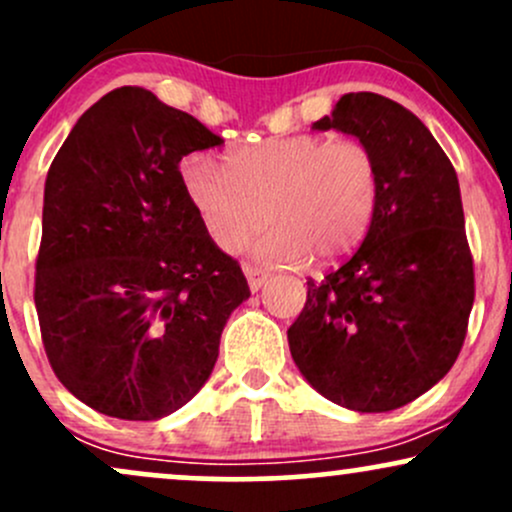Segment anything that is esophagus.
<instances>
[{
    "label": "esophagus",
    "mask_w": 512,
    "mask_h": 512,
    "mask_svg": "<svg viewBox=\"0 0 512 512\" xmlns=\"http://www.w3.org/2000/svg\"><path fill=\"white\" fill-rule=\"evenodd\" d=\"M243 272H245V276H248V284H250L252 291L262 289V284L267 281V276H269L267 272H264V269L255 267V264H243Z\"/></svg>",
    "instance_id": "esophagus-1"
}]
</instances>
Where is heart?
Returning a JSON list of instances; mask_svg holds the SVG:
<instances>
[{
    "label": "heart",
    "instance_id": "heart-1",
    "mask_svg": "<svg viewBox=\"0 0 512 512\" xmlns=\"http://www.w3.org/2000/svg\"><path fill=\"white\" fill-rule=\"evenodd\" d=\"M180 182L216 248L236 252L264 226L257 255L274 264H327L368 236L383 195L375 149L356 137L298 132L238 146L226 166L195 151Z\"/></svg>",
    "mask_w": 512,
    "mask_h": 512
}]
</instances>
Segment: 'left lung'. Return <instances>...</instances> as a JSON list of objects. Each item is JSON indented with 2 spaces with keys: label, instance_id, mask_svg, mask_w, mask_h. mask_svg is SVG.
<instances>
[{
  "label": "left lung",
  "instance_id": "1",
  "mask_svg": "<svg viewBox=\"0 0 512 512\" xmlns=\"http://www.w3.org/2000/svg\"><path fill=\"white\" fill-rule=\"evenodd\" d=\"M313 129L373 146L383 195L354 255L308 279L291 356L339 407L392 411L431 390L467 337L474 262L460 182L424 122L378 93H346Z\"/></svg>",
  "mask_w": 512,
  "mask_h": 512
}]
</instances>
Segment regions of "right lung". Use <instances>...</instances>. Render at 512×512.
Returning a JSON list of instances; mask_svg holds the SVG:
<instances>
[{
    "label": "right lung",
    "instance_id": "add662e5",
    "mask_svg": "<svg viewBox=\"0 0 512 512\" xmlns=\"http://www.w3.org/2000/svg\"><path fill=\"white\" fill-rule=\"evenodd\" d=\"M221 142L146 88L122 86L79 117L48 170L40 337L60 383L105 416L156 421L190 402L250 296L180 182L182 156Z\"/></svg>",
    "mask_w": 512,
    "mask_h": 512
}]
</instances>
